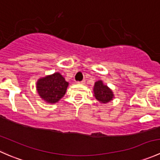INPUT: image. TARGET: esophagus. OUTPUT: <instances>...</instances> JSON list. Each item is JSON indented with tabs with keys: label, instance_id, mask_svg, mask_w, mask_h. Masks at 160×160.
<instances>
[{
	"label": "esophagus",
	"instance_id": "esophagus-1",
	"mask_svg": "<svg viewBox=\"0 0 160 160\" xmlns=\"http://www.w3.org/2000/svg\"><path fill=\"white\" fill-rule=\"evenodd\" d=\"M77 83H79V84H84L85 80H82V81H79V82H77Z\"/></svg>",
	"mask_w": 160,
	"mask_h": 160
}]
</instances>
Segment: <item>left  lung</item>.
Masks as SVG:
<instances>
[{
	"mask_svg": "<svg viewBox=\"0 0 160 160\" xmlns=\"http://www.w3.org/2000/svg\"><path fill=\"white\" fill-rule=\"evenodd\" d=\"M93 94L95 98L103 104L110 102L114 98L112 90L107 85H104L102 80H98L95 83L93 87Z\"/></svg>",
	"mask_w": 160,
	"mask_h": 160,
	"instance_id": "8db88e82",
	"label": "left lung"
}]
</instances>
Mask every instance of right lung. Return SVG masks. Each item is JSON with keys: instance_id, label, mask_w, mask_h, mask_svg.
Listing matches in <instances>:
<instances>
[{"instance_id": "add662e5", "label": "right lung", "mask_w": 160, "mask_h": 160, "mask_svg": "<svg viewBox=\"0 0 160 160\" xmlns=\"http://www.w3.org/2000/svg\"><path fill=\"white\" fill-rule=\"evenodd\" d=\"M69 83L59 72L38 79L36 89L40 98L46 102L55 104L65 95Z\"/></svg>"}]
</instances>
